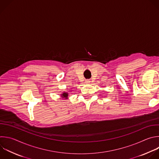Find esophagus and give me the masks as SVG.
Segmentation results:
<instances>
[{
    "instance_id": "obj_1",
    "label": "esophagus",
    "mask_w": 159,
    "mask_h": 159,
    "mask_svg": "<svg viewBox=\"0 0 159 159\" xmlns=\"http://www.w3.org/2000/svg\"><path fill=\"white\" fill-rule=\"evenodd\" d=\"M90 82V79H87V80H85V82H86L87 84L89 83Z\"/></svg>"
}]
</instances>
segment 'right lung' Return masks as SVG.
Instances as JSON below:
<instances>
[{
  "label": "right lung",
  "instance_id": "right-lung-1",
  "mask_svg": "<svg viewBox=\"0 0 159 159\" xmlns=\"http://www.w3.org/2000/svg\"><path fill=\"white\" fill-rule=\"evenodd\" d=\"M62 97H65V98H67L68 97V93H66V92H64L62 94Z\"/></svg>",
  "mask_w": 159,
  "mask_h": 159
}]
</instances>
